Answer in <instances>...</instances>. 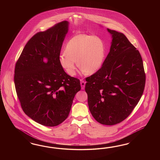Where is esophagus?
<instances>
[{"mask_svg":"<svg viewBox=\"0 0 160 160\" xmlns=\"http://www.w3.org/2000/svg\"><path fill=\"white\" fill-rule=\"evenodd\" d=\"M80 84H81L82 89L84 90V87H85V85H86V82H85L84 80H80Z\"/></svg>","mask_w":160,"mask_h":160,"instance_id":"obj_1","label":"esophagus"}]
</instances>
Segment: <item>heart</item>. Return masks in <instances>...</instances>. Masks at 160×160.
I'll return each instance as SVG.
<instances>
[{
	"mask_svg": "<svg viewBox=\"0 0 160 160\" xmlns=\"http://www.w3.org/2000/svg\"><path fill=\"white\" fill-rule=\"evenodd\" d=\"M104 57L105 48L102 39L96 36L79 34L68 42L59 61L66 73L73 76L76 73L77 61L82 72L92 74L101 68Z\"/></svg>",
	"mask_w": 160,
	"mask_h": 160,
	"instance_id": "b5f03b06",
	"label": "heart"
}]
</instances>
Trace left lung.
<instances>
[{
	"mask_svg": "<svg viewBox=\"0 0 160 160\" xmlns=\"http://www.w3.org/2000/svg\"><path fill=\"white\" fill-rule=\"evenodd\" d=\"M112 35L110 52L101 68L86 78L85 90L92 117L104 125L124 120L140 100L145 74L138 50L121 32Z\"/></svg>",
	"mask_w": 160,
	"mask_h": 160,
	"instance_id": "left-lung-1",
	"label": "left lung"
}]
</instances>
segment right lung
Returning <instances> with one entry per match:
<instances>
[{
  "instance_id": "right-lung-1",
  "label": "right lung",
  "mask_w": 160,
  "mask_h": 160,
  "mask_svg": "<svg viewBox=\"0 0 160 160\" xmlns=\"http://www.w3.org/2000/svg\"><path fill=\"white\" fill-rule=\"evenodd\" d=\"M69 22L34 35L16 64V91L24 113L43 126H58L69 114L80 80L68 75L59 61Z\"/></svg>"
}]
</instances>
